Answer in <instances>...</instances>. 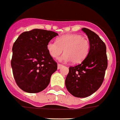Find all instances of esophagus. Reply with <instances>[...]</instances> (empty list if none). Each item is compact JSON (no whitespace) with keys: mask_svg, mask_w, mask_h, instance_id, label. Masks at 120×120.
Returning a JSON list of instances; mask_svg holds the SVG:
<instances>
[{"mask_svg":"<svg viewBox=\"0 0 120 120\" xmlns=\"http://www.w3.org/2000/svg\"><path fill=\"white\" fill-rule=\"evenodd\" d=\"M62 67V64H58V69H60Z\"/></svg>","mask_w":120,"mask_h":120,"instance_id":"obj_1","label":"esophagus"}]
</instances>
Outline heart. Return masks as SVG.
I'll use <instances>...</instances> for the list:
<instances>
[{"instance_id": "1", "label": "heart", "mask_w": 120, "mask_h": 120, "mask_svg": "<svg viewBox=\"0 0 120 120\" xmlns=\"http://www.w3.org/2000/svg\"><path fill=\"white\" fill-rule=\"evenodd\" d=\"M49 55L53 58L60 57L61 61H71L73 64H78L87 56L90 50L89 42L78 34H67L58 37L56 42L50 41L47 45Z\"/></svg>"}]
</instances>
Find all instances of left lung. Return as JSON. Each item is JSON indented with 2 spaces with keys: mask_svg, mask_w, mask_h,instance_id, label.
I'll list each match as a JSON object with an SVG mask.
<instances>
[{
  "mask_svg": "<svg viewBox=\"0 0 120 120\" xmlns=\"http://www.w3.org/2000/svg\"><path fill=\"white\" fill-rule=\"evenodd\" d=\"M81 30L89 41V52L81 64L69 67L65 84L74 97L86 98L101 87L107 67V58L106 46L100 37L88 28Z\"/></svg>",
  "mask_w": 120,
  "mask_h": 120,
  "instance_id": "8db88e82",
  "label": "left lung"
}]
</instances>
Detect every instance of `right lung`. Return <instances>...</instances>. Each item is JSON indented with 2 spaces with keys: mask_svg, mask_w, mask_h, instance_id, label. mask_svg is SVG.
<instances>
[{
  "mask_svg": "<svg viewBox=\"0 0 120 120\" xmlns=\"http://www.w3.org/2000/svg\"><path fill=\"white\" fill-rule=\"evenodd\" d=\"M58 35L52 31L33 29L22 33L14 43L11 67L16 84L24 92L38 93L49 86L57 63L47 45Z\"/></svg>",
  "mask_w": 120,
  "mask_h": 120,
  "instance_id": "obj_1",
  "label": "right lung"
}]
</instances>
